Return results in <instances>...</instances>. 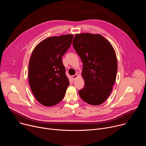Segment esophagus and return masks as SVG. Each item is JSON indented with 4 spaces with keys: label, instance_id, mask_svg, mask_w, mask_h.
<instances>
[{
    "label": "esophagus",
    "instance_id": "esophagus-1",
    "mask_svg": "<svg viewBox=\"0 0 146 146\" xmlns=\"http://www.w3.org/2000/svg\"><path fill=\"white\" fill-rule=\"evenodd\" d=\"M77 77H78V76H77V74H74V75H73V76H72V78L73 80H75L77 78Z\"/></svg>",
    "mask_w": 146,
    "mask_h": 146
}]
</instances>
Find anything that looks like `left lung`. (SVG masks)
<instances>
[{"label":"left lung","instance_id":"1","mask_svg":"<svg viewBox=\"0 0 146 146\" xmlns=\"http://www.w3.org/2000/svg\"><path fill=\"white\" fill-rule=\"evenodd\" d=\"M73 47L83 64L84 87L78 94L84 102L99 105L110 95L115 81L117 60L109 41L100 35L76 34Z\"/></svg>","mask_w":146,"mask_h":146}]
</instances>
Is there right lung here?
Returning <instances> with one entry per match:
<instances>
[{"mask_svg": "<svg viewBox=\"0 0 146 146\" xmlns=\"http://www.w3.org/2000/svg\"><path fill=\"white\" fill-rule=\"evenodd\" d=\"M73 37V35L48 37L32 52L29 85L35 98L45 106L55 105L63 99L70 84L62 56L70 47Z\"/></svg>", "mask_w": 146, "mask_h": 146, "instance_id": "obj_1", "label": "right lung"}]
</instances>
